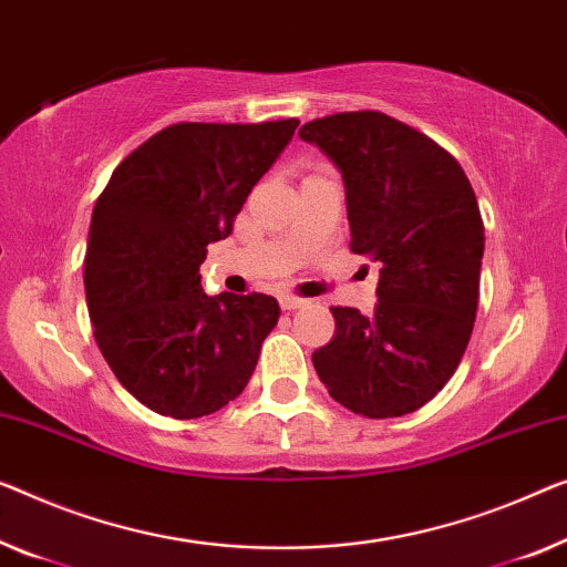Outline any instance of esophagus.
<instances>
[{
  "mask_svg": "<svg viewBox=\"0 0 567 567\" xmlns=\"http://www.w3.org/2000/svg\"><path fill=\"white\" fill-rule=\"evenodd\" d=\"M308 300L302 298H295V295H280V308L282 310H298V308H306Z\"/></svg>",
  "mask_w": 567,
  "mask_h": 567,
  "instance_id": "1",
  "label": "esophagus"
}]
</instances>
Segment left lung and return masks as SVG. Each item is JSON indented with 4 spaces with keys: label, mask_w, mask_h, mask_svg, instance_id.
<instances>
[{
    "label": "left lung",
    "mask_w": 567,
    "mask_h": 567,
    "mask_svg": "<svg viewBox=\"0 0 567 567\" xmlns=\"http://www.w3.org/2000/svg\"><path fill=\"white\" fill-rule=\"evenodd\" d=\"M300 140L341 171L351 251L379 265L377 308H331L336 333L312 353L346 410L402 417L458 369L478 308L484 221L451 152L382 112L302 124Z\"/></svg>",
    "instance_id": "1"
}]
</instances>
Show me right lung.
I'll use <instances>...</instances> for the list:
<instances>
[{
    "instance_id": "right-lung-1",
    "label": "right lung",
    "mask_w": 567,
    "mask_h": 567,
    "mask_svg": "<svg viewBox=\"0 0 567 567\" xmlns=\"http://www.w3.org/2000/svg\"><path fill=\"white\" fill-rule=\"evenodd\" d=\"M298 124L165 126L96 200L83 269L94 338L124 390L157 415H210L255 374L280 306L261 292L210 298L198 269Z\"/></svg>"
}]
</instances>
